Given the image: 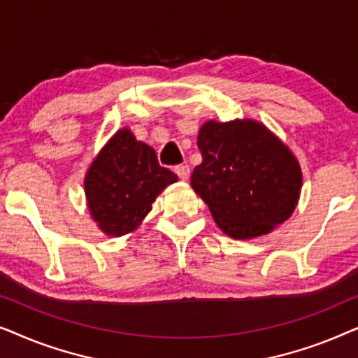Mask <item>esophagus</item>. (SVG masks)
<instances>
[{"label": "esophagus", "mask_w": 358, "mask_h": 358, "mask_svg": "<svg viewBox=\"0 0 358 358\" xmlns=\"http://www.w3.org/2000/svg\"><path fill=\"white\" fill-rule=\"evenodd\" d=\"M176 174L179 176L180 180H187L189 176H190V168L187 164H180V166H176Z\"/></svg>", "instance_id": "esophagus-1"}]
</instances>
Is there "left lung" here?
<instances>
[{
    "label": "left lung",
    "instance_id": "obj_1",
    "mask_svg": "<svg viewBox=\"0 0 358 358\" xmlns=\"http://www.w3.org/2000/svg\"><path fill=\"white\" fill-rule=\"evenodd\" d=\"M197 145L202 163L190 185L224 234L259 238L292 217L303 185L300 163L262 122L207 120Z\"/></svg>",
    "mask_w": 358,
    "mask_h": 358
}]
</instances>
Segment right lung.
Returning a JSON list of instances; mask_svg holds the SVG:
<instances>
[{
  "label": "right lung",
  "instance_id": "1",
  "mask_svg": "<svg viewBox=\"0 0 358 358\" xmlns=\"http://www.w3.org/2000/svg\"><path fill=\"white\" fill-rule=\"evenodd\" d=\"M174 182L178 176L161 168L155 150L124 127L110 136L86 171L85 194L92 222L106 236L134 233L156 197Z\"/></svg>",
  "mask_w": 358,
  "mask_h": 358
}]
</instances>
